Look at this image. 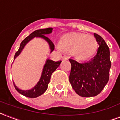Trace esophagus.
<instances>
[{"instance_id": "esophagus-1", "label": "esophagus", "mask_w": 120, "mask_h": 120, "mask_svg": "<svg viewBox=\"0 0 120 120\" xmlns=\"http://www.w3.org/2000/svg\"><path fill=\"white\" fill-rule=\"evenodd\" d=\"M62 60H68V57H67V56H63Z\"/></svg>"}]
</instances>
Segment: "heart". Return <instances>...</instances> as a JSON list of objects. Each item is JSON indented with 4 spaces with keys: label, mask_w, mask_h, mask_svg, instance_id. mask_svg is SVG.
Wrapping results in <instances>:
<instances>
[{
    "label": "heart",
    "mask_w": 120,
    "mask_h": 120,
    "mask_svg": "<svg viewBox=\"0 0 120 120\" xmlns=\"http://www.w3.org/2000/svg\"><path fill=\"white\" fill-rule=\"evenodd\" d=\"M58 49L71 53L76 59L87 60L93 56L98 49L95 37L83 33L72 32L64 34L60 39Z\"/></svg>",
    "instance_id": "b5f03b06"
}]
</instances>
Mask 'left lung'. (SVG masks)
I'll return each instance as SVG.
<instances>
[{"label":"left lung","mask_w":120,"mask_h":120,"mask_svg":"<svg viewBox=\"0 0 120 120\" xmlns=\"http://www.w3.org/2000/svg\"><path fill=\"white\" fill-rule=\"evenodd\" d=\"M99 47L92 60L83 63L69 59L71 69L69 82L78 95L94 97L103 90L109 81L111 62L110 50L105 40L99 35L94 34Z\"/></svg>","instance_id":"obj_1"}]
</instances>
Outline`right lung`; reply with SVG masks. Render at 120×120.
<instances>
[{"label": "right lung", "mask_w": 120, "mask_h": 120, "mask_svg": "<svg viewBox=\"0 0 120 120\" xmlns=\"http://www.w3.org/2000/svg\"><path fill=\"white\" fill-rule=\"evenodd\" d=\"M52 30H53L52 28H44V29H39V30H37L32 32L28 36L26 37L25 40L21 43L19 50L17 51V52L14 56V60L21 54V52H22L25 45L30 40L34 39V38H42L44 40H45L49 44V48L51 50V52H52L54 51V45L53 43L46 36V35L52 33ZM61 62H62V61H60V60L57 61V62H54L53 60L47 58L46 60L45 65L43 66L40 80L38 82V83L31 89L23 90L19 89V88L15 85V84L13 82V84H14V86H15L16 90L21 94L25 95L26 97H28V98H34L42 95L48 88V84L50 82V79H51L52 73L58 68V67L60 66Z\"/></svg>", "instance_id": "right-lung-1"}]
</instances>
